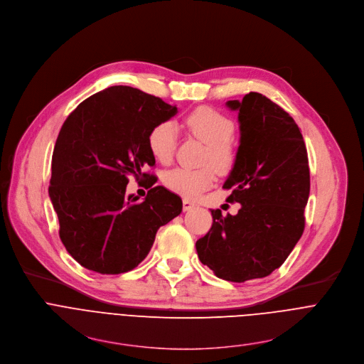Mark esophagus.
Segmentation results:
<instances>
[{"label": "esophagus", "mask_w": 364, "mask_h": 364, "mask_svg": "<svg viewBox=\"0 0 364 364\" xmlns=\"http://www.w3.org/2000/svg\"><path fill=\"white\" fill-rule=\"evenodd\" d=\"M182 207H183V211H191L192 208H195V207H196V204H193L192 200H189L188 198H183V200H182Z\"/></svg>", "instance_id": "1"}]
</instances>
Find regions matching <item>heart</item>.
I'll use <instances>...</instances> for the list:
<instances>
[{"mask_svg":"<svg viewBox=\"0 0 364 364\" xmlns=\"http://www.w3.org/2000/svg\"><path fill=\"white\" fill-rule=\"evenodd\" d=\"M186 124L192 134L207 144L205 161L220 172L231 169L235 151L230 141L234 126L232 121L210 107L193 109ZM178 141V126L175 121L165 119L156 124L149 133V149L160 164H169L173 157ZM215 181V171L212 166L199 169L175 168L165 173L164 183L168 189L186 198H196L200 192L208 189Z\"/></svg>","mask_w":364,"mask_h":364,"instance_id":"heart-1","label":"heart"}]
</instances>
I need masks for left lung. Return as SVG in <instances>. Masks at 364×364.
I'll return each instance as SVG.
<instances>
[{
  "mask_svg": "<svg viewBox=\"0 0 364 364\" xmlns=\"http://www.w3.org/2000/svg\"><path fill=\"white\" fill-rule=\"evenodd\" d=\"M225 107L238 114L240 140L223 188L241 207L227 217L211 210L213 227L195 246L217 277L240 284L270 274L296 246L305 227L309 166L299 127L284 108L259 92Z\"/></svg>",
  "mask_w": 364,
  "mask_h": 364,
  "instance_id": "1",
  "label": "left lung"
}]
</instances>
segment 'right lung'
<instances>
[{"mask_svg": "<svg viewBox=\"0 0 364 364\" xmlns=\"http://www.w3.org/2000/svg\"><path fill=\"white\" fill-rule=\"evenodd\" d=\"M176 114V105L117 85L66 118L53 150L49 196L62 243L80 266L102 274L134 269L159 227L181 214L182 199L165 186L151 188L143 200L126 192L130 175L139 179L144 165H154L150 130Z\"/></svg>", "mask_w": 364, "mask_h": 364, "instance_id": "obj_1", "label": "right lung"}]
</instances>
